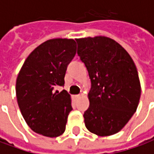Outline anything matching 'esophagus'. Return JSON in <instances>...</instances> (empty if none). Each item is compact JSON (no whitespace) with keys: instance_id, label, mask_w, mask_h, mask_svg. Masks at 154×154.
Instances as JSON below:
<instances>
[{"instance_id":"34e87169","label":"esophagus","mask_w":154,"mask_h":154,"mask_svg":"<svg viewBox=\"0 0 154 154\" xmlns=\"http://www.w3.org/2000/svg\"><path fill=\"white\" fill-rule=\"evenodd\" d=\"M76 97H82V95H81V94H79V95H77Z\"/></svg>"}]
</instances>
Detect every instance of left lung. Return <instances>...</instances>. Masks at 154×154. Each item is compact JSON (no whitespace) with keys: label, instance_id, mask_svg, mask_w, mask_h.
Returning a JSON list of instances; mask_svg holds the SVG:
<instances>
[{"label":"left lung","instance_id":"obj_1","mask_svg":"<svg viewBox=\"0 0 154 154\" xmlns=\"http://www.w3.org/2000/svg\"><path fill=\"white\" fill-rule=\"evenodd\" d=\"M77 54L89 74L91 87L84 122L90 132L109 136L120 131L135 113L141 86L132 57L112 38H77Z\"/></svg>","mask_w":154,"mask_h":154}]
</instances>
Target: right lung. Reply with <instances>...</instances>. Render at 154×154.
Instances as JSON below:
<instances>
[{"label":"right lung","instance_id":"1","mask_svg":"<svg viewBox=\"0 0 154 154\" xmlns=\"http://www.w3.org/2000/svg\"><path fill=\"white\" fill-rule=\"evenodd\" d=\"M77 52L72 38H53L44 42L26 58L16 79L15 91L20 110L34 132L57 137L66 129L72 110L64 85L67 65Z\"/></svg>","mask_w":154,"mask_h":154}]
</instances>
